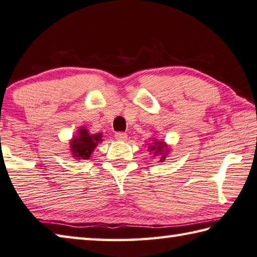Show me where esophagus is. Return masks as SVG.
<instances>
[{
    "mask_svg": "<svg viewBox=\"0 0 257 257\" xmlns=\"http://www.w3.org/2000/svg\"><path fill=\"white\" fill-rule=\"evenodd\" d=\"M115 139L118 141H125L126 139H127V134H126L125 132H116Z\"/></svg>",
    "mask_w": 257,
    "mask_h": 257,
    "instance_id": "34e87169",
    "label": "esophagus"
}]
</instances>
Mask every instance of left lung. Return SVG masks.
<instances>
[{
	"label": "left lung",
	"instance_id": "1",
	"mask_svg": "<svg viewBox=\"0 0 257 257\" xmlns=\"http://www.w3.org/2000/svg\"><path fill=\"white\" fill-rule=\"evenodd\" d=\"M150 150L151 151H155V156L157 155V154H163V150H164V145H163V142H158V141H156L155 142V145L154 146H151L150 147ZM161 158H166V157H161Z\"/></svg>",
	"mask_w": 257,
	"mask_h": 257
}]
</instances>
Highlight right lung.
Returning <instances> with one entry per match:
<instances>
[{
  "label": "right lung",
  "instance_id": "1",
  "mask_svg": "<svg viewBox=\"0 0 257 257\" xmlns=\"http://www.w3.org/2000/svg\"><path fill=\"white\" fill-rule=\"evenodd\" d=\"M79 137L71 141V150L76 159H88L94 148L101 141L102 136L98 134H89L85 128H81Z\"/></svg>",
  "mask_w": 257,
  "mask_h": 257
}]
</instances>
